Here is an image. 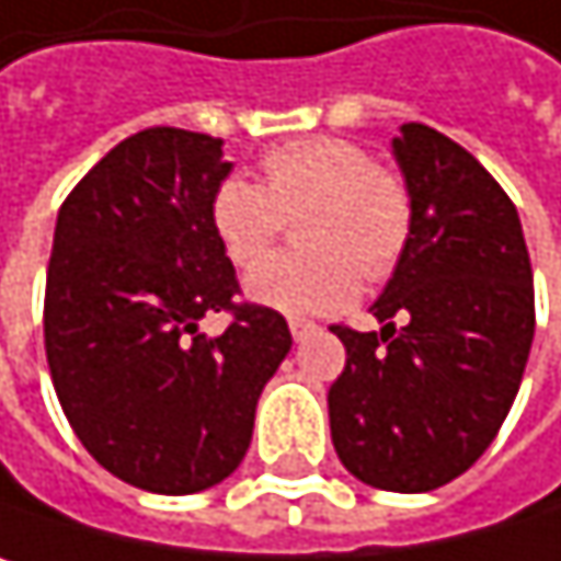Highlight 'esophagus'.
I'll return each mask as SVG.
<instances>
[{"mask_svg":"<svg viewBox=\"0 0 561 561\" xmlns=\"http://www.w3.org/2000/svg\"><path fill=\"white\" fill-rule=\"evenodd\" d=\"M289 332H293V339H296V342H302V339L316 335V332H319V325H316V322H309V319H289Z\"/></svg>","mask_w":561,"mask_h":561,"instance_id":"1","label":"esophagus"}]
</instances>
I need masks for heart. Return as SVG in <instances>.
<instances>
[{
	"mask_svg": "<svg viewBox=\"0 0 561 561\" xmlns=\"http://www.w3.org/2000/svg\"><path fill=\"white\" fill-rule=\"evenodd\" d=\"M265 186L239 173L219 180L209 199V226L236 265H252L282 234L300 224L306 253H284L245 275V296L259 306L319 316L348 306L358 293V268L368 283L391 275L414 229L408 180L371 160L345 137H299L262 157Z\"/></svg>",
	"mask_w": 561,
	"mask_h": 561,
	"instance_id": "b5f03b06",
	"label": "heart"
}]
</instances>
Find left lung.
<instances>
[{"instance_id": "8db88e82", "label": "left lung", "mask_w": 561, "mask_h": 561, "mask_svg": "<svg viewBox=\"0 0 561 561\" xmlns=\"http://www.w3.org/2000/svg\"><path fill=\"white\" fill-rule=\"evenodd\" d=\"M391 147L414 229L371 306L385 329L332 325L348 358L329 417L352 477L427 493L467 473L500 434L529 362L536 296L519 213L490 170L417 121Z\"/></svg>"}]
</instances>
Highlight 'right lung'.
Segmentation results:
<instances>
[{"label":"right lung","instance_id":"obj_1","mask_svg":"<svg viewBox=\"0 0 561 561\" xmlns=\"http://www.w3.org/2000/svg\"><path fill=\"white\" fill-rule=\"evenodd\" d=\"M229 170L219 137L147 127L107 150L58 209L45 278L51 385L84 450L147 493L226 480L293 348L275 309L236 302V268L209 226ZM206 311L233 316L216 340L198 332Z\"/></svg>","mask_w":561,"mask_h":561}]
</instances>
